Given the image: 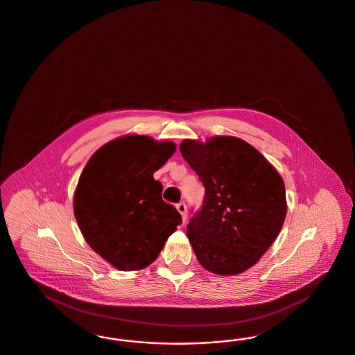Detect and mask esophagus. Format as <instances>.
Here are the masks:
<instances>
[{
	"mask_svg": "<svg viewBox=\"0 0 355 355\" xmlns=\"http://www.w3.org/2000/svg\"><path fill=\"white\" fill-rule=\"evenodd\" d=\"M177 210L181 213V216H182V220H184V222H186V220H187V209H186V203H177Z\"/></svg>",
	"mask_w": 355,
	"mask_h": 355,
	"instance_id": "1",
	"label": "esophagus"
}]
</instances>
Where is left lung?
<instances>
[{"label": "left lung", "instance_id": "8db88e82", "mask_svg": "<svg viewBox=\"0 0 355 355\" xmlns=\"http://www.w3.org/2000/svg\"><path fill=\"white\" fill-rule=\"evenodd\" d=\"M180 150L203 186L187 236L206 270L234 275L250 269L279 234L286 217L285 184L252 145L230 135L206 144L184 139Z\"/></svg>", "mask_w": 355, "mask_h": 355}]
</instances>
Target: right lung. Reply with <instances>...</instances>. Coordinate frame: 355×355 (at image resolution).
I'll list each match as a JSON object with an SVG mask.
<instances>
[{
	"instance_id": "obj_1",
	"label": "right lung",
	"mask_w": 355,
	"mask_h": 355,
	"mask_svg": "<svg viewBox=\"0 0 355 355\" xmlns=\"http://www.w3.org/2000/svg\"><path fill=\"white\" fill-rule=\"evenodd\" d=\"M174 152L171 141L123 135L94 153L81 173L76 220L89 246L119 270L149 266L182 222L153 177Z\"/></svg>"
}]
</instances>
